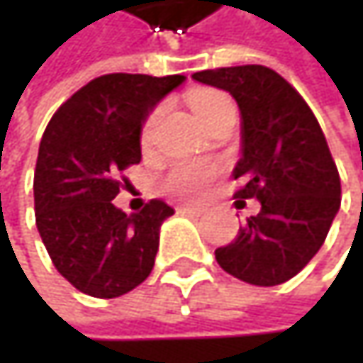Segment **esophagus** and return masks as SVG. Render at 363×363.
<instances>
[{"label": "esophagus", "instance_id": "34e87169", "mask_svg": "<svg viewBox=\"0 0 363 363\" xmlns=\"http://www.w3.org/2000/svg\"><path fill=\"white\" fill-rule=\"evenodd\" d=\"M179 212L193 214V216H201V214H206V208H201V206H181V208H179Z\"/></svg>", "mask_w": 363, "mask_h": 363}]
</instances>
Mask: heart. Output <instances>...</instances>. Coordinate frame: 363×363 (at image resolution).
<instances>
[{"instance_id":"1","label":"heart","mask_w":363,"mask_h":363,"mask_svg":"<svg viewBox=\"0 0 363 363\" xmlns=\"http://www.w3.org/2000/svg\"><path fill=\"white\" fill-rule=\"evenodd\" d=\"M189 107L195 113V117L206 123L214 113L223 109V107H229L231 101L216 92V90H210V88H197L193 92H189ZM157 111L147 119L145 128H143V143L149 145L151 138H153V130H155V123H157ZM216 168L214 166H208V164H195V162H181L177 164L166 181H164V189L177 197H197L203 193V189L208 186L210 179L214 177Z\"/></svg>"}]
</instances>
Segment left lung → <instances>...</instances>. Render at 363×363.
I'll return each mask as SVG.
<instances>
[{
    "label": "left lung",
    "instance_id": "8db88e82",
    "mask_svg": "<svg viewBox=\"0 0 363 363\" xmlns=\"http://www.w3.org/2000/svg\"><path fill=\"white\" fill-rule=\"evenodd\" d=\"M229 92L242 117V157L235 199L256 197L260 212L216 250V262L254 286L294 277L322 248L340 208V179L326 136L303 96L262 65L193 73Z\"/></svg>",
    "mask_w": 363,
    "mask_h": 363
}]
</instances>
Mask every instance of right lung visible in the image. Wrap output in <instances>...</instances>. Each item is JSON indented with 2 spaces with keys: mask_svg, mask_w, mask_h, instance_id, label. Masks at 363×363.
<instances>
[{
  "mask_svg": "<svg viewBox=\"0 0 363 363\" xmlns=\"http://www.w3.org/2000/svg\"><path fill=\"white\" fill-rule=\"evenodd\" d=\"M184 75L111 73L77 90L50 119L37 153L33 195L41 242L79 292L115 298L143 284L174 214L162 199L125 214L111 203L117 172L140 162L147 117Z\"/></svg>",
  "mask_w": 363,
  "mask_h": 363,
  "instance_id": "1",
  "label": "right lung"
}]
</instances>
